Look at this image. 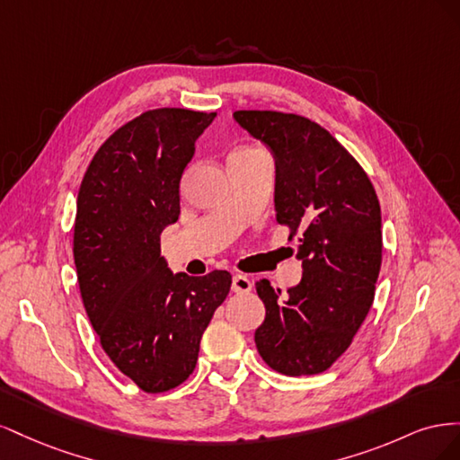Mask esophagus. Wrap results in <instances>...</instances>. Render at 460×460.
<instances>
[{"label": "esophagus", "mask_w": 460, "mask_h": 460, "mask_svg": "<svg viewBox=\"0 0 460 460\" xmlns=\"http://www.w3.org/2000/svg\"><path fill=\"white\" fill-rule=\"evenodd\" d=\"M253 284L252 280H249L247 276L243 274H234L232 278V291H235V294H247V291H252Z\"/></svg>", "instance_id": "obj_1"}]
</instances>
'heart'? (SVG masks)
<instances>
[{
    "label": "heart",
    "instance_id": "obj_1",
    "mask_svg": "<svg viewBox=\"0 0 460 460\" xmlns=\"http://www.w3.org/2000/svg\"><path fill=\"white\" fill-rule=\"evenodd\" d=\"M238 151H242V149H238Z\"/></svg>",
    "mask_w": 460,
    "mask_h": 460
}]
</instances>
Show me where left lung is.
Returning a JSON list of instances; mask_svg holds the SVG:
<instances>
[{"label":"left lung","mask_w":460,"mask_h":460,"mask_svg":"<svg viewBox=\"0 0 460 460\" xmlns=\"http://www.w3.org/2000/svg\"><path fill=\"white\" fill-rule=\"evenodd\" d=\"M234 120L270 151L278 225L297 235L301 282L282 297L269 280L257 351L272 370H328L367 318L382 264L380 203L367 172L320 124L276 111H235Z\"/></svg>","instance_id":"obj_1"}]
</instances>
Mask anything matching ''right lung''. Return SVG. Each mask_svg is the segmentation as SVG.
<instances>
[{
	"label": "right lung",
	"mask_w": 460,
	"mask_h": 460,
	"mask_svg": "<svg viewBox=\"0 0 460 460\" xmlns=\"http://www.w3.org/2000/svg\"><path fill=\"white\" fill-rule=\"evenodd\" d=\"M217 113L155 109L97 149L80 184L75 264L103 351L147 394L182 384L232 276L172 272L161 232L180 215V178Z\"/></svg>",
	"instance_id": "add662e5"
}]
</instances>
